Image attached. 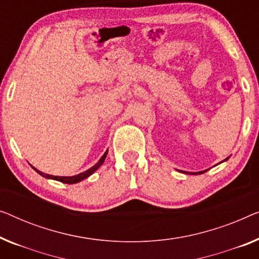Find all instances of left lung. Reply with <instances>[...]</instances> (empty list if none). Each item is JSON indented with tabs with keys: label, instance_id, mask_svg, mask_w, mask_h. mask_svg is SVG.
<instances>
[{
	"label": "left lung",
	"instance_id": "8db88e82",
	"mask_svg": "<svg viewBox=\"0 0 259 259\" xmlns=\"http://www.w3.org/2000/svg\"><path fill=\"white\" fill-rule=\"evenodd\" d=\"M228 159H229V157H227V159H224L223 161H222V162H224V161H227ZM208 170V169H207ZM207 170H202V171H197V173H192V174H194V175H200V174H203V173H205V171H207ZM186 174H189V173H187V171H186Z\"/></svg>",
	"mask_w": 259,
	"mask_h": 259
}]
</instances>
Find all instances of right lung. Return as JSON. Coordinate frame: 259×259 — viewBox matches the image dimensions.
<instances>
[{
    "mask_svg": "<svg viewBox=\"0 0 259 259\" xmlns=\"http://www.w3.org/2000/svg\"><path fill=\"white\" fill-rule=\"evenodd\" d=\"M107 152H108V149L106 152L104 153V155L100 157V160L98 161V162H97L95 166L93 167H91L90 168V169H88V170H85V171H83V173H80V174H77V175H73V176H54V175H50V174H46V173H42V171L40 170H38V169H36L35 167H32L31 164H30V166H31L33 169H35L37 173H38L39 175H42L43 178H46V179H50V180H56V181H59V182H63V183H67V185H73V183H78V182H80V181H83V180H85L86 178H89L90 175H92L93 173H95V171L98 169V168L102 166V164L104 163V161H105V159H106V155H107Z\"/></svg>",
    "mask_w": 259,
    "mask_h": 259,
    "instance_id": "add662e5",
    "label": "right lung"
}]
</instances>
